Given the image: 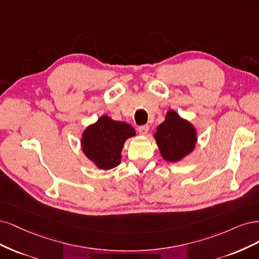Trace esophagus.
I'll use <instances>...</instances> for the list:
<instances>
[{
    "label": "esophagus",
    "instance_id": "1",
    "mask_svg": "<svg viewBox=\"0 0 259 259\" xmlns=\"http://www.w3.org/2000/svg\"><path fill=\"white\" fill-rule=\"evenodd\" d=\"M148 130H149V127H148V126H140V127L138 128V131H139V133H140L141 136H146Z\"/></svg>",
    "mask_w": 259,
    "mask_h": 259
}]
</instances>
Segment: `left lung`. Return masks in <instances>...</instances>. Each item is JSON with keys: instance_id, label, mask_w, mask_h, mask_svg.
Returning <instances> with one entry per match:
<instances>
[{"instance_id": "left-lung-1", "label": "left lung", "mask_w": 259, "mask_h": 259, "mask_svg": "<svg viewBox=\"0 0 259 259\" xmlns=\"http://www.w3.org/2000/svg\"><path fill=\"white\" fill-rule=\"evenodd\" d=\"M155 139L163 159L175 162L195 148L197 135L188 121L174 111H169L164 121L157 127Z\"/></svg>"}]
</instances>
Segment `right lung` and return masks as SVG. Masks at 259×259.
Returning a JSON list of instances; mask_svg holds the SVG:
<instances>
[{"mask_svg": "<svg viewBox=\"0 0 259 259\" xmlns=\"http://www.w3.org/2000/svg\"><path fill=\"white\" fill-rule=\"evenodd\" d=\"M133 136L136 131L130 124L102 116L84 131L82 151L100 169L110 170L119 164L124 141Z\"/></svg>", "mask_w": 259, "mask_h": 259, "instance_id": "1", "label": "right lung"}]
</instances>
